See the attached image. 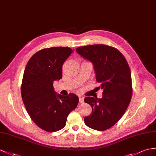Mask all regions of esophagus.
Returning a JSON list of instances; mask_svg holds the SVG:
<instances>
[{
  "label": "esophagus",
  "instance_id": "1",
  "mask_svg": "<svg viewBox=\"0 0 156 156\" xmlns=\"http://www.w3.org/2000/svg\"><path fill=\"white\" fill-rule=\"evenodd\" d=\"M79 102H80V103H83V102H84V98H83L81 96H79Z\"/></svg>",
  "mask_w": 156,
  "mask_h": 156
}]
</instances>
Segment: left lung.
Here are the masks:
<instances>
[{
  "mask_svg": "<svg viewBox=\"0 0 156 156\" xmlns=\"http://www.w3.org/2000/svg\"><path fill=\"white\" fill-rule=\"evenodd\" d=\"M76 51L93 63L102 97H87L85 102L92 112L84 118L87 126L103 131L114 126L126 112L131 100V71L126 59L117 49L103 44L79 47Z\"/></svg>",
  "mask_w": 156,
  "mask_h": 156,
  "instance_id": "obj_1",
  "label": "left lung"
}]
</instances>
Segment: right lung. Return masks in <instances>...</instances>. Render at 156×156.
<instances>
[{
  "label": "right lung",
  "instance_id": "add662e5",
  "mask_svg": "<svg viewBox=\"0 0 156 156\" xmlns=\"http://www.w3.org/2000/svg\"><path fill=\"white\" fill-rule=\"evenodd\" d=\"M73 51L67 47L41 49L30 59L22 79V101L30 118L37 126L54 132L66 126L69 113L77 107L75 94L57 93L54 81L62 78V66Z\"/></svg>",
  "mask_w": 156,
  "mask_h": 156
}]
</instances>
